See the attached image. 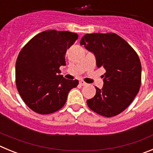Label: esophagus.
Returning <instances> with one entry per match:
<instances>
[{"mask_svg": "<svg viewBox=\"0 0 153 153\" xmlns=\"http://www.w3.org/2000/svg\"><path fill=\"white\" fill-rule=\"evenodd\" d=\"M79 84H80L81 86H86V85H87V83H85L84 81L80 80V81H79Z\"/></svg>", "mask_w": 153, "mask_h": 153, "instance_id": "1", "label": "esophagus"}]
</instances>
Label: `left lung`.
<instances>
[{"label": "left lung", "instance_id": "left-lung-1", "mask_svg": "<svg viewBox=\"0 0 153 153\" xmlns=\"http://www.w3.org/2000/svg\"><path fill=\"white\" fill-rule=\"evenodd\" d=\"M80 45L94 54L97 67L106 71L102 76V88L96 87V95L86 103L90 109L103 117L120 114L140 90L142 67L137 53L113 33H87L81 38Z\"/></svg>", "mask_w": 153, "mask_h": 153}]
</instances>
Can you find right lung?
I'll return each instance as SVG.
<instances>
[{
	"label": "right lung",
	"instance_id": "right-lung-1",
	"mask_svg": "<svg viewBox=\"0 0 153 153\" xmlns=\"http://www.w3.org/2000/svg\"><path fill=\"white\" fill-rule=\"evenodd\" d=\"M78 39L68 31L47 30L23 47L16 62V85L27 106L39 114L54 113L64 106L69 92L79 83L60 75L65 55Z\"/></svg>",
	"mask_w": 153,
	"mask_h": 153
}]
</instances>
